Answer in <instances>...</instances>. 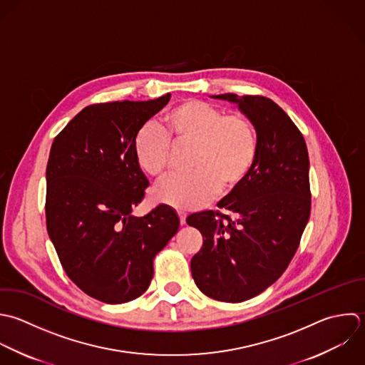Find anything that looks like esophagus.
Wrapping results in <instances>:
<instances>
[{"instance_id":"1","label":"esophagus","mask_w":365,"mask_h":365,"mask_svg":"<svg viewBox=\"0 0 365 365\" xmlns=\"http://www.w3.org/2000/svg\"><path fill=\"white\" fill-rule=\"evenodd\" d=\"M178 216H179L180 225H185L186 223V213L183 210H178Z\"/></svg>"}]
</instances>
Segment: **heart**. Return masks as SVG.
<instances>
[{
    "instance_id": "1",
    "label": "heart",
    "mask_w": 365,
    "mask_h": 365,
    "mask_svg": "<svg viewBox=\"0 0 365 365\" xmlns=\"http://www.w3.org/2000/svg\"><path fill=\"white\" fill-rule=\"evenodd\" d=\"M159 126L145 125L138 130L133 156L145 175L162 179L170 170V140L193 145L189 159L193 172L168 179L155 192L159 202L175 209H195L220 190H235L256 162L257 132L243 113H226L205 101L187 99L168 109Z\"/></svg>"
}]
</instances>
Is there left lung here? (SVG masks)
<instances>
[{"mask_svg": "<svg viewBox=\"0 0 365 365\" xmlns=\"http://www.w3.org/2000/svg\"><path fill=\"white\" fill-rule=\"evenodd\" d=\"M239 105L253 122L259 149L243 183L220 210L190 215L203 236L192 257V277L210 299L246 302L270 287L294 257L310 219L312 192L306 140L290 116L262 95H216Z\"/></svg>", "mask_w": 365, "mask_h": 365, "instance_id": "8db88e82", "label": "left lung"}]
</instances>
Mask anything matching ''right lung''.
<instances>
[{"instance_id":"1","label":"right lung","mask_w":365,"mask_h":365,"mask_svg":"<svg viewBox=\"0 0 365 365\" xmlns=\"http://www.w3.org/2000/svg\"><path fill=\"white\" fill-rule=\"evenodd\" d=\"M170 99L115 101L83 108L53 139L46 165L45 217L66 276L88 296L120 304L142 296L153 259L176 235L179 217L159 205L132 209L149 182L133 138Z\"/></svg>"}]
</instances>
